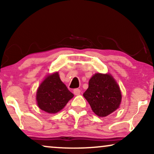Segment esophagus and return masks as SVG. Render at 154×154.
<instances>
[{
  "label": "esophagus",
  "mask_w": 154,
  "mask_h": 154,
  "mask_svg": "<svg viewBox=\"0 0 154 154\" xmlns=\"http://www.w3.org/2000/svg\"><path fill=\"white\" fill-rule=\"evenodd\" d=\"M73 93H74L75 95H79L81 93V90L79 89V88H75V89L73 90Z\"/></svg>",
  "instance_id": "esophagus-1"
}]
</instances>
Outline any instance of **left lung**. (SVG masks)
Wrapping results in <instances>:
<instances>
[{
	"instance_id": "left-lung-1",
	"label": "left lung",
	"mask_w": 154,
	"mask_h": 154,
	"mask_svg": "<svg viewBox=\"0 0 154 154\" xmlns=\"http://www.w3.org/2000/svg\"><path fill=\"white\" fill-rule=\"evenodd\" d=\"M83 96L93 112L100 117L106 116L116 110L121 102L120 88L109 74H94Z\"/></svg>"
}]
</instances>
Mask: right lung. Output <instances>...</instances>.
<instances>
[{
	"instance_id": "add662e5",
	"label": "right lung",
	"mask_w": 154,
	"mask_h": 154,
	"mask_svg": "<svg viewBox=\"0 0 154 154\" xmlns=\"http://www.w3.org/2000/svg\"><path fill=\"white\" fill-rule=\"evenodd\" d=\"M73 94L62 83L58 73L48 75L37 90L39 108L49 113H55L64 108Z\"/></svg>"
}]
</instances>
